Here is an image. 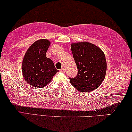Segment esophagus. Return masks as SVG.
<instances>
[{
	"instance_id": "34e87169",
	"label": "esophagus",
	"mask_w": 132,
	"mask_h": 132,
	"mask_svg": "<svg viewBox=\"0 0 132 132\" xmlns=\"http://www.w3.org/2000/svg\"><path fill=\"white\" fill-rule=\"evenodd\" d=\"M60 71H61V72H62V73H64V72L65 71V68L62 67V68H61V69L60 70Z\"/></svg>"
}]
</instances>
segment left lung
Here are the masks:
<instances>
[{"instance_id": "obj_1", "label": "left lung", "mask_w": 132, "mask_h": 132, "mask_svg": "<svg viewBox=\"0 0 132 132\" xmlns=\"http://www.w3.org/2000/svg\"><path fill=\"white\" fill-rule=\"evenodd\" d=\"M71 48L78 71L76 77H69L70 83L83 93L95 89L105 77L107 65L104 53L88 42L72 44Z\"/></svg>"}]
</instances>
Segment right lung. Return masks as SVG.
I'll list each match as a JSON object with an SVG mask.
<instances>
[{
    "mask_svg": "<svg viewBox=\"0 0 132 132\" xmlns=\"http://www.w3.org/2000/svg\"><path fill=\"white\" fill-rule=\"evenodd\" d=\"M50 43L39 39L27 50L22 63V73L26 82L36 88L46 86L59 70L56 69L52 59L46 53Z\"/></svg>",
    "mask_w": 132,
    "mask_h": 132,
    "instance_id": "add662e5",
    "label": "right lung"
}]
</instances>
